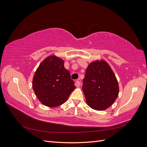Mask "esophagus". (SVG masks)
Wrapping results in <instances>:
<instances>
[{"mask_svg":"<svg viewBox=\"0 0 147 147\" xmlns=\"http://www.w3.org/2000/svg\"><path fill=\"white\" fill-rule=\"evenodd\" d=\"M80 83H81L80 82L77 80V81H76V82H75V86H76L77 87H79L80 86Z\"/></svg>","mask_w":147,"mask_h":147,"instance_id":"1","label":"esophagus"}]
</instances>
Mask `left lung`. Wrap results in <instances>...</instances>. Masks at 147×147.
I'll list each match as a JSON object with an SVG mask.
<instances>
[{
  "label": "left lung",
  "instance_id": "8db88e82",
  "mask_svg": "<svg viewBox=\"0 0 147 147\" xmlns=\"http://www.w3.org/2000/svg\"><path fill=\"white\" fill-rule=\"evenodd\" d=\"M82 90L87 104L96 110H104L112 105L119 93L116 76L110 66L103 59L88 65Z\"/></svg>",
  "mask_w": 147,
  "mask_h": 147
}]
</instances>
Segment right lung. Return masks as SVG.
I'll return each instance as SVG.
<instances>
[{
	"label": "right lung",
	"mask_w": 147,
	"mask_h": 147,
	"mask_svg": "<svg viewBox=\"0 0 147 147\" xmlns=\"http://www.w3.org/2000/svg\"><path fill=\"white\" fill-rule=\"evenodd\" d=\"M64 61L55 55L49 56L40 64L32 80V88L41 103L49 107L63 104L75 86Z\"/></svg>",
	"instance_id": "obj_1"
}]
</instances>
